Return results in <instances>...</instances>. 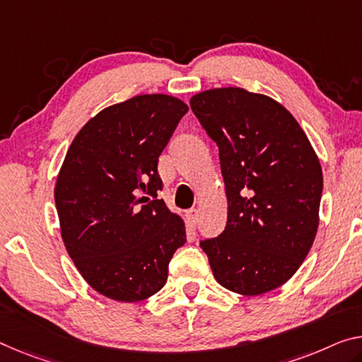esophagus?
Returning a JSON list of instances; mask_svg holds the SVG:
<instances>
[{
  "label": "esophagus",
  "mask_w": 362,
  "mask_h": 362,
  "mask_svg": "<svg viewBox=\"0 0 362 362\" xmlns=\"http://www.w3.org/2000/svg\"><path fill=\"white\" fill-rule=\"evenodd\" d=\"M197 218H199V212H197V209H189L187 212H186L187 225H189V226H196V223H197Z\"/></svg>",
  "instance_id": "esophagus-1"
}]
</instances>
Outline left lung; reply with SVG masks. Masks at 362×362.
<instances>
[{
	"label": "left lung",
	"mask_w": 362,
	"mask_h": 362,
	"mask_svg": "<svg viewBox=\"0 0 362 362\" xmlns=\"http://www.w3.org/2000/svg\"><path fill=\"white\" fill-rule=\"evenodd\" d=\"M191 110L218 146L228 199L223 233L200 241L215 280L244 296L275 290L314 243L319 158L290 111L262 93L212 88L194 95Z\"/></svg>",
	"instance_id": "left-lung-1"
}]
</instances>
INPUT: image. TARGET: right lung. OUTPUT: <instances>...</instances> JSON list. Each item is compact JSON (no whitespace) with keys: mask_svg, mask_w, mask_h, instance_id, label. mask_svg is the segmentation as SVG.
<instances>
[{"mask_svg":"<svg viewBox=\"0 0 362 362\" xmlns=\"http://www.w3.org/2000/svg\"><path fill=\"white\" fill-rule=\"evenodd\" d=\"M187 110L163 93L111 105L79 131L59 170L54 204L64 246L88 285L115 301L162 290L186 243L185 221L157 199V166Z\"/></svg>","mask_w":362,"mask_h":362,"instance_id":"1","label":"right lung"}]
</instances>
